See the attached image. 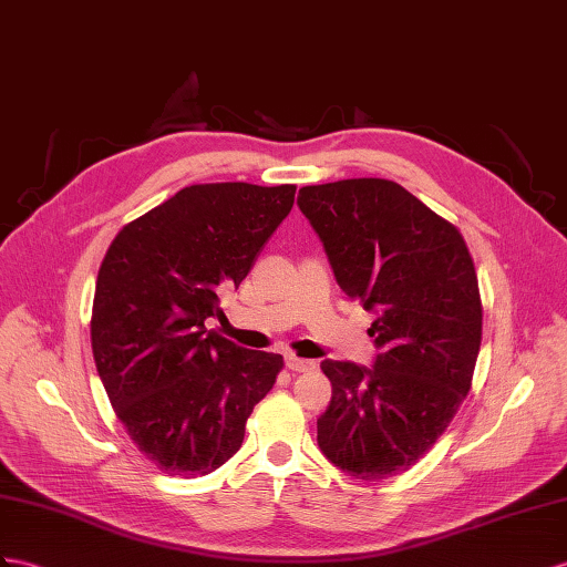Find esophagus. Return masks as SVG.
Segmentation results:
<instances>
[{
    "label": "esophagus",
    "mask_w": 567,
    "mask_h": 567,
    "mask_svg": "<svg viewBox=\"0 0 567 567\" xmlns=\"http://www.w3.org/2000/svg\"><path fill=\"white\" fill-rule=\"evenodd\" d=\"M285 367L289 371H311V369H316V361L301 359V357H295V354H287L285 357Z\"/></svg>",
    "instance_id": "34e87169"
}]
</instances>
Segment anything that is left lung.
Returning <instances> with one entry per match:
<instances>
[{"label":"left lung","instance_id":"1","mask_svg":"<svg viewBox=\"0 0 567 567\" xmlns=\"http://www.w3.org/2000/svg\"><path fill=\"white\" fill-rule=\"evenodd\" d=\"M347 297L375 313L373 367L326 359L318 447L361 482L408 472L453 422L482 344L474 260L455 225L388 179L303 186L297 198Z\"/></svg>","mask_w":567,"mask_h":567}]
</instances>
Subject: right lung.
<instances>
[{
  "mask_svg": "<svg viewBox=\"0 0 567 567\" xmlns=\"http://www.w3.org/2000/svg\"><path fill=\"white\" fill-rule=\"evenodd\" d=\"M295 184H194L122 231L97 272L91 342L117 419L169 476H206L237 453L282 357L206 328L295 206Z\"/></svg>",
  "mask_w": 567,
  "mask_h": 567,
  "instance_id": "obj_1",
  "label": "right lung"
}]
</instances>
